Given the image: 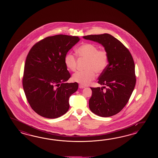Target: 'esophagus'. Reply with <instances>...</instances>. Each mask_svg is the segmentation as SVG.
<instances>
[{
  "label": "esophagus",
  "instance_id": "obj_1",
  "mask_svg": "<svg viewBox=\"0 0 158 158\" xmlns=\"http://www.w3.org/2000/svg\"><path fill=\"white\" fill-rule=\"evenodd\" d=\"M85 86H83V85H79V88H80V89H83V88H85Z\"/></svg>",
  "mask_w": 158,
  "mask_h": 158
}]
</instances>
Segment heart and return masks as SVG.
Listing matches in <instances>:
<instances>
[{
  "label": "heart",
  "mask_w": 158,
  "mask_h": 158,
  "mask_svg": "<svg viewBox=\"0 0 158 158\" xmlns=\"http://www.w3.org/2000/svg\"><path fill=\"white\" fill-rule=\"evenodd\" d=\"M79 57L87 59L86 71H79L75 73L72 77L73 80L82 85L90 84L96 76V73H101L107 67L108 60L107 52L105 50H98V47L93 44H84L76 49ZM64 64L71 71L76 69V57L73 54L68 53L65 56Z\"/></svg>",
  "instance_id": "1"
}]
</instances>
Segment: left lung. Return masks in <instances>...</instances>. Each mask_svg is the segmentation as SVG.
Returning a JSON list of instances; mask_svg holds the SVG:
<instances>
[{"instance_id":"left-lung-1","label":"left lung","mask_w":158,"mask_h":158,"mask_svg":"<svg viewBox=\"0 0 158 158\" xmlns=\"http://www.w3.org/2000/svg\"><path fill=\"white\" fill-rule=\"evenodd\" d=\"M83 38L101 44L108 56V64L98 81L107 88L90 87V110L101 117L114 116L124 107L134 90L136 78L133 59L128 48L109 34L89 35ZM104 87L106 90L103 91Z\"/></svg>"}]
</instances>
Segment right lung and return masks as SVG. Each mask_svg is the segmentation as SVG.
Wrapping results in <instances>:
<instances>
[{"label": "right lung", "instance_id": "add662e5", "mask_svg": "<svg viewBox=\"0 0 158 158\" xmlns=\"http://www.w3.org/2000/svg\"><path fill=\"white\" fill-rule=\"evenodd\" d=\"M79 37L59 34L35 44L27 55L23 85L30 107L44 118H56L69 108V99L77 82L66 83L71 74L64 64L68 51Z\"/></svg>", "mask_w": 158, "mask_h": 158}]
</instances>
